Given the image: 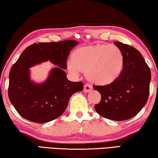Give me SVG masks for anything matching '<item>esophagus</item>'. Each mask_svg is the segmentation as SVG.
<instances>
[{"mask_svg":"<svg viewBox=\"0 0 158 158\" xmlns=\"http://www.w3.org/2000/svg\"><path fill=\"white\" fill-rule=\"evenodd\" d=\"M92 89H93L92 85H89V84H86L84 85V91L85 93H89V91H90V90H92Z\"/></svg>","mask_w":158,"mask_h":158,"instance_id":"obj_1","label":"esophagus"}]
</instances>
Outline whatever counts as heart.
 <instances>
[{
	"label": "heart",
	"instance_id": "b5f03b06",
	"mask_svg": "<svg viewBox=\"0 0 158 158\" xmlns=\"http://www.w3.org/2000/svg\"><path fill=\"white\" fill-rule=\"evenodd\" d=\"M124 56L121 49L114 44H96L83 47L73 52L67 61L71 74L79 76L85 70L88 79L98 85L112 84L123 71Z\"/></svg>",
	"mask_w": 158,
	"mask_h": 158
}]
</instances>
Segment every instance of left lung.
Instances as JSON below:
<instances>
[{"label": "left lung", "instance_id": "left-lung-1", "mask_svg": "<svg viewBox=\"0 0 158 158\" xmlns=\"http://www.w3.org/2000/svg\"><path fill=\"white\" fill-rule=\"evenodd\" d=\"M114 44L123 53V71L112 84L93 85V89L101 94V100L95 109L104 118L121 121L135 116L145 106L151 74L138 50L117 41Z\"/></svg>", "mask_w": 158, "mask_h": 158}]
</instances>
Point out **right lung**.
<instances>
[{"label":"right lung","instance_id":"add662e5","mask_svg":"<svg viewBox=\"0 0 158 158\" xmlns=\"http://www.w3.org/2000/svg\"><path fill=\"white\" fill-rule=\"evenodd\" d=\"M79 42L73 40L47 43H35L23 51L10 69L8 96L21 116L28 121L43 123L60 116L74 93L81 91V81L67 79V59ZM49 60L54 68L42 83L30 79V68Z\"/></svg>","mask_w":158,"mask_h":158}]
</instances>
